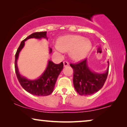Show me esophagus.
<instances>
[{"label":"esophagus","instance_id":"1","mask_svg":"<svg viewBox=\"0 0 127 127\" xmlns=\"http://www.w3.org/2000/svg\"><path fill=\"white\" fill-rule=\"evenodd\" d=\"M69 65V63L67 61H64V66H67Z\"/></svg>","mask_w":127,"mask_h":127}]
</instances>
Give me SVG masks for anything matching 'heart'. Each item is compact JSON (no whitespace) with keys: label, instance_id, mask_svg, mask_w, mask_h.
<instances>
[{"label":"heart","instance_id":"obj_1","mask_svg":"<svg viewBox=\"0 0 127 127\" xmlns=\"http://www.w3.org/2000/svg\"><path fill=\"white\" fill-rule=\"evenodd\" d=\"M57 53L62 54L69 51V56L76 61L86 58L92 48V43L88 39L80 35L68 34L58 39V43L53 45Z\"/></svg>","mask_w":127,"mask_h":127}]
</instances>
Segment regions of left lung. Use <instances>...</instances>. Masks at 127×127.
<instances>
[{
	"label": "left lung",
	"instance_id": "left-lung-1",
	"mask_svg": "<svg viewBox=\"0 0 127 127\" xmlns=\"http://www.w3.org/2000/svg\"><path fill=\"white\" fill-rule=\"evenodd\" d=\"M108 67L105 72L99 73L92 71L88 67L87 59L76 64H70L73 70V85L76 91L80 95H90L100 90L105 84L109 72Z\"/></svg>",
	"mask_w": 127,
	"mask_h": 127
}]
</instances>
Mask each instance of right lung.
<instances>
[{
  "instance_id": "1",
  "label": "right lung",
  "mask_w": 127,
  "mask_h": 127,
  "mask_svg": "<svg viewBox=\"0 0 127 127\" xmlns=\"http://www.w3.org/2000/svg\"><path fill=\"white\" fill-rule=\"evenodd\" d=\"M46 34L47 32H35L28 36L21 41L15 55V70L19 82L25 91L36 96H47L53 93L57 78L63 69V62L55 64L49 60L46 70L38 79L29 80L21 75L17 66V60L18 58L19 54L24 47L25 41L31 38L37 39L44 38L47 40L48 38ZM49 53H52L51 48H49Z\"/></svg>"
}]
</instances>
